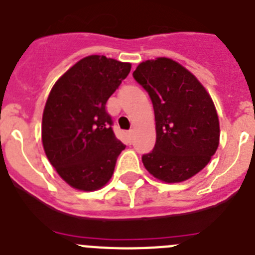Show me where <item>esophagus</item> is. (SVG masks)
I'll list each match as a JSON object with an SVG mask.
<instances>
[{"label": "esophagus", "instance_id": "34e87169", "mask_svg": "<svg viewBox=\"0 0 255 255\" xmlns=\"http://www.w3.org/2000/svg\"><path fill=\"white\" fill-rule=\"evenodd\" d=\"M127 136H128V139H129V141H130V139H132V137H133V130L132 129L128 130Z\"/></svg>", "mask_w": 255, "mask_h": 255}]
</instances>
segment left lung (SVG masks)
I'll list each match as a JSON object with an SVG mask.
<instances>
[{
  "label": "left lung",
  "instance_id": "obj_1",
  "mask_svg": "<svg viewBox=\"0 0 255 255\" xmlns=\"http://www.w3.org/2000/svg\"><path fill=\"white\" fill-rule=\"evenodd\" d=\"M133 77L155 112L156 143L142 156L144 167L165 183L192 178L219 147V117L211 96L187 68L165 57L139 63Z\"/></svg>",
  "mask_w": 255,
  "mask_h": 255
}]
</instances>
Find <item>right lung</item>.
I'll list each match as a JSON object with an SVG mask.
<instances>
[{"label": "right lung", "mask_w": 255, "mask_h": 255, "mask_svg": "<svg viewBox=\"0 0 255 255\" xmlns=\"http://www.w3.org/2000/svg\"><path fill=\"white\" fill-rule=\"evenodd\" d=\"M129 71L130 63L104 56L85 57L50 91L43 112V147L71 187L96 190L113 175L126 144L114 134L107 102Z\"/></svg>", "instance_id": "obj_1"}]
</instances>
